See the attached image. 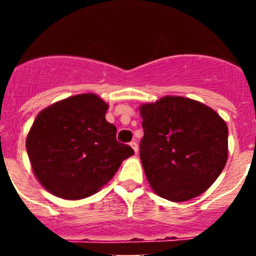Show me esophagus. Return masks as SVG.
I'll return each mask as SVG.
<instances>
[{
  "mask_svg": "<svg viewBox=\"0 0 256 256\" xmlns=\"http://www.w3.org/2000/svg\"><path fill=\"white\" fill-rule=\"evenodd\" d=\"M130 148H132L133 150H134V152H136V154L138 152V144H137V142H136V141H132V142H130Z\"/></svg>",
  "mask_w": 256,
  "mask_h": 256,
  "instance_id": "1",
  "label": "esophagus"
}]
</instances>
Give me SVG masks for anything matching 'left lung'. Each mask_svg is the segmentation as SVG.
Returning <instances> with one entry per match:
<instances>
[{
    "mask_svg": "<svg viewBox=\"0 0 256 256\" xmlns=\"http://www.w3.org/2000/svg\"><path fill=\"white\" fill-rule=\"evenodd\" d=\"M142 166L156 195L173 202L204 194L224 169L228 128L212 108L182 96L140 106Z\"/></svg>",
    "mask_w": 256,
    "mask_h": 256,
    "instance_id": "left-lung-1",
    "label": "left lung"
}]
</instances>
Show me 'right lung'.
I'll return each instance as SVG.
<instances>
[{
	"instance_id": "1",
	"label": "right lung",
	"mask_w": 256,
	"mask_h": 256,
	"mask_svg": "<svg viewBox=\"0 0 256 256\" xmlns=\"http://www.w3.org/2000/svg\"><path fill=\"white\" fill-rule=\"evenodd\" d=\"M108 108L97 94H82L37 115L26 136V152L36 178L50 194L65 200L90 198L134 154L116 141V128L105 119Z\"/></svg>"
}]
</instances>
